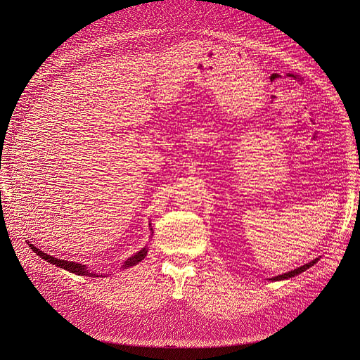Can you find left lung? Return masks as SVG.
Listing matches in <instances>:
<instances>
[{
	"instance_id": "1",
	"label": "left lung",
	"mask_w": 360,
	"mask_h": 360,
	"mask_svg": "<svg viewBox=\"0 0 360 360\" xmlns=\"http://www.w3.org/2000/svg\"><path fill=\"white\" fill-rule=\"evenodd\" d=\"M319 258H321V257H318V258L309 261L308 264H304V266H300V267H297V269H295V270H290V271H288V273H285V274H278V276H276V277H271L270 280H271V281H278V280H288V278H290V277H295V276H297V274H300V273L307 271L309 267H312L314 264H316V262L319 261Z\"/></svg>"
}]
</instances>
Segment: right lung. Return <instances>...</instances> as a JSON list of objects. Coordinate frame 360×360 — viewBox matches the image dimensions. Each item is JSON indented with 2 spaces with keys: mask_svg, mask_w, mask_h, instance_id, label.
<instances>
[{
  "mask_svg": "<svg viewBox=\"0 0 360 360\" xmlns=\"http://www.w3.org/2000/svg\"><path fill=\"white\" fill-rule=\"evenodd\" d=\"M151 231V229H150ZM29 243V248L33 251V252H36L37 255H39L42 259H45L46 262H51V264H53V266H56V267H60V269H64V270H67V271H70V273H74V274H77V276H84V277H105V276H102V274H96V273H93V271H90L86 266H83V264H79V262H72V261H65V259H60V258H55V257H52V255H48V254H45L44 251H41L39 248H36L33 243H30V242H27ZM147 251H148V248H147V245L144 248H141L139 252H136L134 255L132 257H129L128 259H125L124 261V264L121 266V269H129V267H132V266H136V264H139V262H141L144 258H146V255H147Z\"/></svg>",
  "mask_w": 360,
  "mask_h": 360,
  "instance_id": "obj_1",
  "label": "right lung"
}]
</instances>
